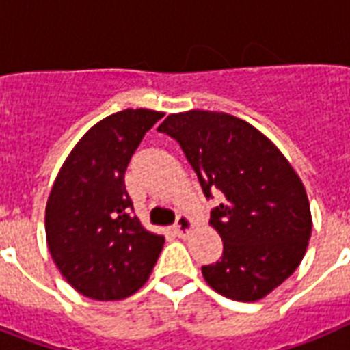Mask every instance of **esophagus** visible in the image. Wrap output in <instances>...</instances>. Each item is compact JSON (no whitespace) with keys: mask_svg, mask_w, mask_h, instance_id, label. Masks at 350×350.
I'll use <instances>...</instances> for the list:
<instances>
[{"mask_svg":"<svg viewBox=\"0 0 350 350\" xmlns=\"http://www.w3.org/2000/svg\"><path fill=\"white\" fill-rule=\"evenodd\" d=\"M192 227H194L192 219L189 218V216H185V214H180L174 224V232L178 234L180 238H183V236H187V234L191 232Z\"/></svg>","mask_w":350,"mask_h":350,"instance_id":"esophagus-1","label":"esophagus"}]
</instances>
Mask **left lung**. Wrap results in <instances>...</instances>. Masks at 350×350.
Masks as SVG:
<instances>
[{"mask_svg": "<svg viewBox=\"0 0 350 350\" xmlns=\"http://www.w3.org/2000/svg\"><path fill=\"white\" fill-rule=\"evenodd\" d=\"M158 131L180 143L203 194L221 196L211 225L224 256L202 267L205 282L236 301L265 298L298 269L309 245L310 205L296 170L269 137L225 112L170 114Z\"/></svg>", "mask_w": 350, "mask_h": 350, "instance_id": "1", "label": "left lung"}]
</instances>
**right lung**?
<instances>
[{
    "mask_svg": "<svg viewBox=\"0 0 350 350\" xmlns=\"http://www.w3.org/2000/svg\"><path fill=\"white\" fill-rule=\"evenodd\" d=\"M163 112L125 109L76 143L56 176L45 211L46 245L63 278L98 301L131 296L147 282L165 238L134 214L125 170Z\"/></svg>",
    "mask_w": 350,
    "mask_h": 350,
    "instance_id": "1",
    "label": "right lung"
}]
</instances>
